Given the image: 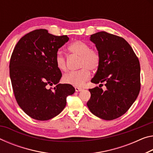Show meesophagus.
Listing matches in <instances>:
<instances>
[{
  "mask_svg": "<svg viewBox=\"0 0 153 153\" xmlns=\"http://www.w3.org/2000/svg\"><path fill=\"white\" fill-rule=\"evenodd\" d=\"M75 90H76V92H79V91H82L83 89H82V88H79V87H75Z\"/></svg>",
  "mask_w": 153,
  "mask_h": 153,
  "instance_id": "esophagus-1",
  "label": "esophagus"
}]
</instances>
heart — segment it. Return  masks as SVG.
Wrapping results in <instances>:
<instances>
[{
	"label": "heart",
	"instance_id": "obj_1",
	"mask_svg": "<svg viewBox=\"0 0 153 153\" xmlns=\"http://www.w3.org/2000/svg\"><path fill=\"white\" fill-rule=\"evenodd\" d=\"M68 50L72 54L80 57L79 67L80 70L69 72L62 77L65 83L74 86H81L91 77V71H96L101 63V56L97 50L91 49L88 43L76 40L68 46ZM55 63L61 71L67 69V60L62 53L58 52L55 56Z\"/></svg>",
	"mask_w": 153,
	"mask_h": 153
}]
</instances>
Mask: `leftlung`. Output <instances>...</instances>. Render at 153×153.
Instances as JSON below:
<instances>
[{
  "label": "left lung",
  "instance_id": "left-lung-1",
  "mask_svg": "<svg viewBox=\"0 0 153 153\" xmlns=\"http://www.w3.org/2000/svg\"><path fill=\"white\" fill-rule=\"evenodd\" d=\"M90 40L101 56L100 65L91 82L105 83L106 90L98 86L89 89L91 96L87 106L101 119H116L127 112L139 94V60L123 37L101 31L91 35Z\"/></svg>",
  "mask_w": 153,
  "mask_h": 153
}]
</instances>
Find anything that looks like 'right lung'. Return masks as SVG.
Instances as JSON below:
<instances>
[{"label":"right lung","instance_id":"1","mask_svg":"<svg viewBox=\"0 0 153 153\" xmlns=\"http://www.w3.org/2000/svg\"><path fill=\"white\" fill-rule=\"evenodd\" d=\"M68 41L67 35L37 29L22 37L13 51L9 74L14 95L22 110L34 119L48 120L59 114L67 97L74 93L73 86L59 83L62 74L55 63L58 50Z\"/></svg>","mask_w":153,"mask_h":153}]
</instances>
